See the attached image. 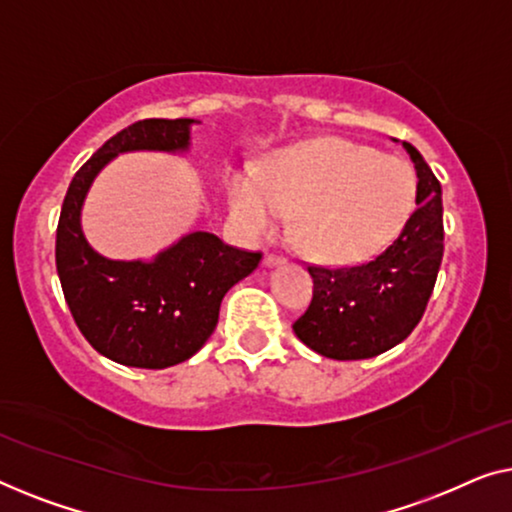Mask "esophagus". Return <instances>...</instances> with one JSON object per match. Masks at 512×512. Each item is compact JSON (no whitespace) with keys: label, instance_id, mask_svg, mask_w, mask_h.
<instances>
[{"label":"esophagus","instance_id":"obj_1","mask_svg":"<svg viewBox=\"0 0 512 512\" xmlns=\"http://www.w3.org/2000/svg\"><path fill=\"white\" fill-rule=\"evenodd\" d=\"M278 264H285L283 255H276V253H266L264 255V266H278Z\"/></svg>","mask_w":512,"mask_h":512}]
</instances>
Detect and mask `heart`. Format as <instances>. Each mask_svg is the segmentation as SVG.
Listing matches in <instances>:
<instances>
[{"instance_id":"obj_1","label":"heart","mask_w":512,"mask_h":512,"mask_svg":"<svg viewBox=\"0 0 512 512\" xmlns=\"http://www.w3.org/2000/svg\"><path fill=\"white\" fill-rule=\"evenodd\" d=\"M229 211L250 236H271L294 218V239L325 262H357L387 246L415 206L406 160L345 139L278 150L262 174L241 164L225 176Z\"/></svg>"}]
</instances>
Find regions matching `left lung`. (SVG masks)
<instances>
[{
    "label": "left lung",
    "instance_id": "8db88e82",
    "mask_svg": "<svg viewBox=\"0 0 512 512\" xmlns=\"http://www.w3.org/2000/svg\"><path fill=\"white\" fill-rule=\"evenodd\" d=\"M417 171L415 208L390 246L369 262L308 264L313 301L292 329L329 359H369L394 348L422 320L443 259L441 183L403 141Z\"/></svg>",
    "mask_w": 512,
    "mask_h": 512
}]
</instances>
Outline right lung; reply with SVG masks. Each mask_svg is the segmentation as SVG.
Here are the masks:
<instances>
[{
    "mask_svg": "<svg viewBox=\"0 0 512 512\" xmlns=\"http://www.w3.org/2000/svg\"><path fill=\"white\" fill-rule=\"evenodd\" d=\"M194 122L148 118L111 136L76 171L57 222V276L78 329L99 355L136 369H167L201 350L222 297L262 259L208 232L183 236L150 262L102 257L85 241L81 208L99 171L132 150L183 153Z\"/></svg>",
    "mask_w": 512,
    "mask_h": 512,
    "instance_id": "add662e5",
    "label": "right lung"
}]
</instances>
